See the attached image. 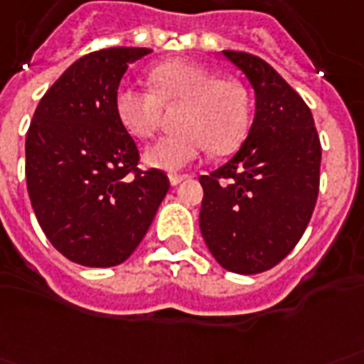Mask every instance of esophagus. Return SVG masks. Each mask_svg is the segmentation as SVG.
Instances as JSON below:
<instances>
[{"mask_svg":"<svg viewBox=\"0 0 364 364\" xmlns=\"http://www.w3.org/2000/svg\"><path fill=\"white\" fill-rule=\"evenodd\" d=\"M185 179H187V175H179V173H171L169 175V183H171V185H179V183L181 181H185Z\"/></svg>","mask_w":364,"mask_h":364,"instance_id":"esophagus-1","label":"esophagus"}]
</instances>
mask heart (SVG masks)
<instances>
[{
    "label": "heart",
    "mask_w": 364,
    "mask_h": 364,
    "mask_svg": "<svg viewBox=\"0 0 364 364\" xmlns=\"http://www.w3.org/2000/svg\"><path fill=\"white\" fill-rule=\"evenodd\" d=\"M152 90L123 82L115 92V114L136 139H150L160 127L161 104L183 102L179 133L166 134L148 148L144 160L152 168L179 171L208 150L230 152L247 134L249 94L241 82L216 79L200 63L171 59L148 73Z\"/></svg>",
    "instance_id": "b5f03b06"
}]
</instances>
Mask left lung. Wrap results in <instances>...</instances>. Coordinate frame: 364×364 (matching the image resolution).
<instances>
[{"instance_id":"left-lung-1","label":"left lung","mask_w":364,"mask_h":364,"mask_svg":"<svg viewBox=\"0 0 364 364\" xmlns=\"http://www.w3.org/2000/svg\"><path fill=\"white\" fill-rule=\"evenodd\" d=\"M255 90L249 136L203 175L200 233L220 266L260 274L282 262L311 222L322 148L309 106L264 59L223 50Z\"/></svg>"}]
</instances>
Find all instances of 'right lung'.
<instances>
[{
    "label": "right lung",
    "instance_id": "1",
    "mask_svg": "<svg viewBox=\"0 0 364 364\" xmlns=\"http://www.w3.org/2000/svg\"><path fill=\"white\" fill-rule=\"evenodd\" d=\"M150 52L107 48L77 59L42 96L26 133L34 214L50 243L77 264L125 262L169 191L164 171L136 168L139 148L115 114L121 77Z\"/></svg>",
    "mask_w": 364,
    "mask_h": 364
}]
</instances>
